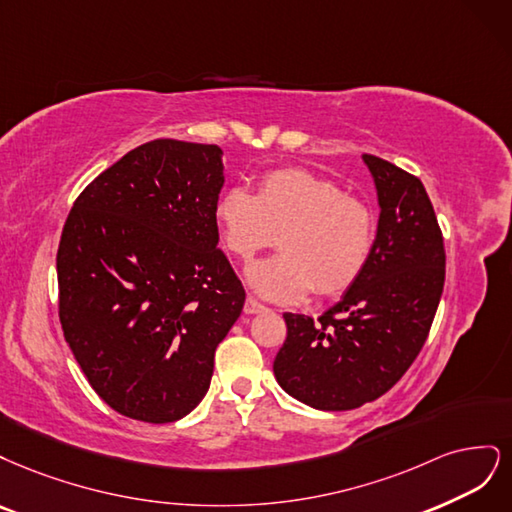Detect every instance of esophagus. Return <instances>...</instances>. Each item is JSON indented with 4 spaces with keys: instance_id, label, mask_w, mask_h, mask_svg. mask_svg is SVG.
<instances>
[{
    "instance_id": "1",
    "label": "esophagus",
    "mask_w": 512,
    "mask_h": 512,
    "mask_svg": "<svg viewBox=\"0 0 512 512\" xmlns=\"http://www.w3.org/2000/svg\"><path fill=\"white\" fill-rule=\"evenodd\" d=\"M261 310H266V306H263L261 302H257L255 298H246V302H244V312L246 315H257V312H261Z\"/></svg>"
}]
</instances>
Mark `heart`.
I'll list each match as a JSON object with an SVG mask.
<instances>
[{"instance_id":"obj_1","label":"heart","mask_w":512,"mask_h":512,"mask_svg":"<svg viewBox=\"0 0 512 512\" xmlns=\"http://www.w3.org/2000/svg\"><path fill=\"white\" fill-rule=\"evenodd\" d=\"M223 249L242 261L268 249L246 280L261 298L293 304L315 289L321 298L344 293L364 274L376 240V212L334 180L302 168L268 172L255 197L227 189L214 206Z\"/></svg>"}]
</instances>
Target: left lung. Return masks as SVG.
<instances>
[{
  "mask_svg": "<svg viewBox=\"0 0 512 512\" xmlns=\"http://www.w3.org/2000/svg\"><path fill=\"white\" fill-rule=\"evenodd\" d=\"M381 217L364 274L319 319L285 312L287 340L274 376L317 410H353L381 398L417 359L444 287V240L415 174L364 155Z\"/></svg>",
  "mask_w": 512,
  "mask_h": 512,
  "instance_id": "8db88e82",
  "label": "left lung"
}]
</instances>
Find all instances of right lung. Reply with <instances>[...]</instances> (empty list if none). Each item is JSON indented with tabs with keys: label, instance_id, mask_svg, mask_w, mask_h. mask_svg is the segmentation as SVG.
I'll return each instance as SVG.
<instances>
[{
	"label": "right lung",
	"instance_id": "right-lung-1",
	"mask_svg": "<svg viewBox=\"0 0 512 512\" xmlns=\"http://www.w3.org/2000/svg\"><path fill=\"white\" fill-rule=\"evenodd\" d=\"M217 144H140L82 189L57 251L59 321L121 415L172 423L202 402L244 287L219 249Z\"/></svg>",
	"mask_w": 512,
	"mask_h": 512
}]
</instances>
